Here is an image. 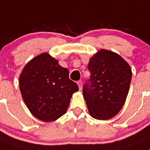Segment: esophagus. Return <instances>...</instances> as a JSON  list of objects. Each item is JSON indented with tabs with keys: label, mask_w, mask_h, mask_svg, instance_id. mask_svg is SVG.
Masks as SVG:
<instances>
[{
	"label": "esophagus",
	"mask_w": 150,
	"mask_h": 150,
	"mask_svg": "<svg viewBox=\"0 0 150 150\" xmlns=\"http://www.w3.org/2000/svg\"><path fill=\"white\" fill-rule=\"evenodd\" d=\"M77 85H78V86H79V91H81L82 88V81H79V82H77Z\"/></svg>",
	"instance_id": "1"
}]
</instances>
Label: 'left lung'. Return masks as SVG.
<instances>
[{
	"mask_svg": "<svg viewBox=\"0 0 150 150\" xmlns=\"http://www.w3.org/2000/svg\"><path fill=\"white\" fill-rule=\"evenodd\" d=\"M91 84L83 87V96L91 116L108 120L119 113L129 89L132 70L119 54L100 49L90 59Z\"/></svg>",
	"mask_w": 150,
	"mask_h": 150,
	"instance_id": "left-lung-1",
	"label": "left lung"
}]
</instances>
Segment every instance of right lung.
Instances as JSON below:
<instances>
[{
  "instance_id": "1",
  "label": "right lung",
  "mask_w": 150,
  "mask_h": 150,
  "mask_svg": "<svg viewBox=\"0 0 150 150\" xmlns=\"http://www.w3.org/2000/svg\"><path fill=\"white\" fill-rule=\"evenodd\" d=\"M19 88L31 113L45 122L63 115L73 93L79 91L68 70L46 52L27 62L19 76Z\"/></svg>"
}]
</instances>
